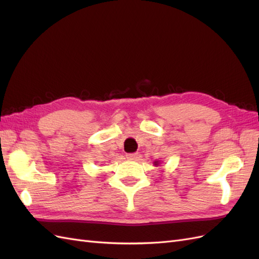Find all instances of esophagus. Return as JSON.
Segmentation results:
<instances>
[{
    "mask_svg": "<svg viewBox=\"0 0 259 259\" xmlns=\"http://www.w3.org/2000/svg\"><path fill=\"white\" fill-rule=\"evenodd\" d=\"M138 157H139L138 153H129V154H127V158H128V160H131V161L137 160Z\"/></svg>",
    "mask_w": 259,
    "mask_h": 259,
    "instance_id": "34e87169",
    "label": "esophagus"
}]
</instances>
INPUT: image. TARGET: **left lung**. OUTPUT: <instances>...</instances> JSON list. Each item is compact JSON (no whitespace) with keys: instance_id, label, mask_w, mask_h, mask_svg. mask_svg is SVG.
Instances as JSON below:
<instances>
[{"instance_id":"obj_1","label":"left lung","mask_w":259,"mask_h":259,"mask_svg":"<svg viewBox=\"0 0 259 259\" xmlns=\"http://www.w3.org/2000/svg\"><path fill=\"white\" fill-rule=\"evenodd\" d=\"M160 164H161L160 161H155V162H154V166H156V167L160 166Z\"/></svg>"}]
</instances>
